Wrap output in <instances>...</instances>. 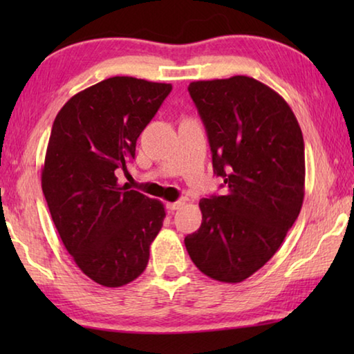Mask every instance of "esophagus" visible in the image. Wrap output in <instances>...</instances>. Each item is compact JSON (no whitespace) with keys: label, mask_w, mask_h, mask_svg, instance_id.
I'll return each instance as SVG.
<instances>
[{"label":"esophagus","mask_w":354,"mask_h":354,"mask_svg":"<svg viewBox=\"0 0 354 354\" xmlns=\"http://www.w3.org/2000/svg\"><path fill=\"white\" fill-rule=\"evenodd\" d=\"M184 205V201L183 200H179V201H175V203H167V209H169V211H178L179 207H181Z\"/></svg>","instance_id":"obj_1"}]
</instances>
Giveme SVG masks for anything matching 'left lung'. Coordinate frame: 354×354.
<instances>
[{
	"mask_svg": "<svg viewBox=\"0 0 354 354\" xmlns=\"http://www.w3.org/2000/svg\"><path fill=\"white\" fill-rule=\"evenodd\" d=\"M189 93L226 192L200 200L201 226L184 243L209 278L242 283L272 259L301 211L303 134L284 98L253 77L195 81Z\"/></svg>",
	"mask_w": 354,
	"mask_h": 354,
	"instance_id": "left-lung-1",
	"label": "left lung"
}]
</instances>
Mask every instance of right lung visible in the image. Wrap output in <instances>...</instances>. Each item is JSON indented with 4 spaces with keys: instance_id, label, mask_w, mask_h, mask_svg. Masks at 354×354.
I'll return each mask as SVG.
<instances>
[{
    "instance_id": "obj_1",
    "label": "right lung",
    "mask_w": 354,
    "mask_h": 354,
    "mask_svg": "<svg viewBox=\"0 0 354 354\" xmlns=\"http://www.w3.org/2000/svg\"><path fill=\"white\" fill-rule=\"evenodd\" d=\"M170 92L171 84L113 76L71 97L53 123L41 190L64 247L101 286L140 277L162 227V203L120 185L117 173L128 171Z\"/></svg>"
}]
</instances>
